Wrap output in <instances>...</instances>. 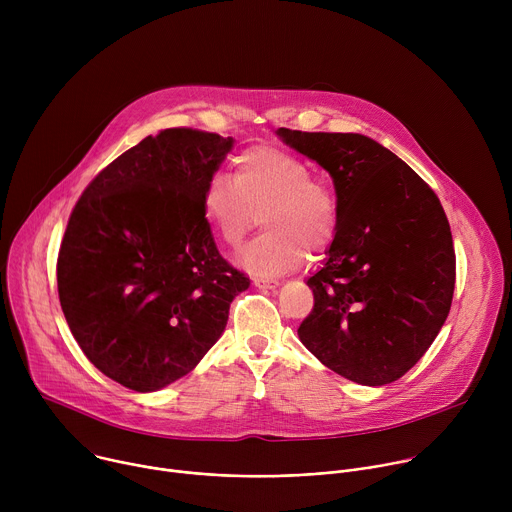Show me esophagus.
<instances>
[{"label":"esophagus","instance_id":"obj_1","mask_svg":"<svg viewBox=\"0 0 512 512\" xmlns=\"http://www.w3.org/2000/svg\"><path fill=\"white\" fill-rule=\"evenodd\" d=\"M253 283H255L257 287H263V289H275V287L279 285L277 279H265V277H255Z\"/></svg>","mask_w":512,"mask_h":512}]
</instances>
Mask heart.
I'll list each match as a JSON object with an SVG mask.
<instances>
[{"label": "heart", "instance_id": "obj_1", "mask_svg": "<svg viewBox=\"0 0 512 512\" xmlns=\"http://www.w3.org/2000/svg\"><path fill=\"white\" fill-rule=\"evenodd\" d=\"M235 184L212 176L202 190V212L227 247H239L261 216L267 229L241 253L255 275L298 267L308 249H328L338 231V196L314 178L312 166L285 150L255 145L235 160Z\"/></svg>", "mask_w": 512, "mask_h": 512}]
</instances>
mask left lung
<instances>
[{
    "label": "left lung",
    "instance_id": "left-lung-1",
    "mask_svg": "<svg viewBox=\"0 0 512 512\" xmlns=\"http://www.w3.org/2000/svg\"><path fill=\"white\" fill-rule=\"evenodd\" d=\"M277 133L330 172L340 206L328 261L308 279L314 308L300 340L348 381L393 383L450 314L456 253L440 198L367 135Z\"/></svg>",
    "mask_w": 512,
    "mask_h": 512
}]
</instances>
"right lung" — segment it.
<instances>
[{
    "instance_id": "right-lung-1",
    "label": "right lung",
    "mask_w": 512,
    "mask_h": 512,
    "mask_svg": "<svg viewBox=\"0 0 512 512\" xmlns=\"http://www.w3.org/2000/svg\"><path fill=\"white\" fill-rule=\"evenodd\" d=\"M231 137L170 127L103 168L72 208L58 298L85 356L115 383L158 391L223 334L251 279L218 253L202 190Z\"/></svg>"
}]
</instances>
